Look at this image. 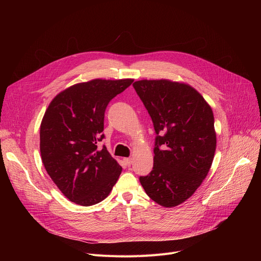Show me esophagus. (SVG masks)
<instances>
[{"label":"esophagus","mask_w":261,"mask_h":261,"mask_svg":"<svg viewBox=\"0 0 261 261\" xmlns=\"http://www.w3.org/2000/svg\"><path fill=\"white\" fill-rule=\"evenodd\" d=\"M123 162H125V164H126L127 166H130L131 164H132V162H133V160L131 158H125V159H123Z\"/></svg>","instance_id":"obj_1"}]
</instances>
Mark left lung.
<instances>
[{
  "instance_id": "left-lung-1",
  "label": "left lung",
  "mask_w": 261,
  "mask_h": 261,
  "mask_svg": "<svg viewBox=\"0 0 261 261\" xmlns=\"http://www.w3.org/2000/svg\"><path fill=\"white\" fill-rule=\"evenodd\" d=\"M133 88L158 134L153 168L140 182L150 199L174 207L195 194L211 169L217 145L213 110L184 82L144 79Z\"/></svg>"
}]
</instances>
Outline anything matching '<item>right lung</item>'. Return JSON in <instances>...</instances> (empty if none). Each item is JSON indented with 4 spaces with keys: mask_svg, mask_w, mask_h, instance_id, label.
<instances>
[{
    "mask_svg": "<svg viewBox=\"0 0 261 261\" xmlns=\"http://www.w3.org/2000/svg\"><path fill=\"white\" fill-rule=\"evenodd\" d=\"M133 79H93L60 92L40 126V152L53 182L70 201L91 206L105 200L121 173L106 147L105 111Z\"/></svg>",
    "mask_w": 261,
    "mask_h": 261,
    "instance_id": "obj_1",
    "label": "right lung"
}]
</instances>
